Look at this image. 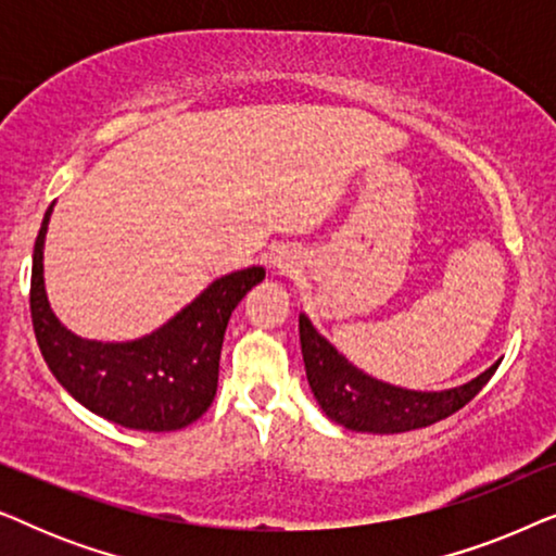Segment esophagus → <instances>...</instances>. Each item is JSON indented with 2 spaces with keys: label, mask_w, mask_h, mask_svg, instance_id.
I'll return each instance as SVG.
<instances>
[{
  "label": "esophagus",
  "mask_w": 556,
  "mask_h": 556,
  "mask_svg": "<svg viewBox=\"0 0 556 556\" xmlns=\"http://www.w3.org/2000/svg\"><path fill=\"white\" fill-rule=\"evenodd\" d=\"M270 268L280 273V276H291V273L299 270V255L288 248H278L276 253L270 255Z\"/></svg>",
  "instance_id": "obj_1"
}]
</instances>
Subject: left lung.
Returning a JSON list of instances; mask_svg holds the SVG:
<instances>
[{"mask_svg":"<svg viewBox=\"0 0 556 556\" xmlns=\"http://www.w3.org/2000/svg\"><path fill=\"white\" fill-rule=\"evenodd\" d=\"M299 333L306 377L318 407L341 428L371 435H392L445 420L483 390L501 364V359L493 362L476 379L451 390H405L354 367L329 339L316 331L306 314L299 316Z\"/></svg>","mask_w":556,"mask_h":556,"instance_id":"8db88e82","label":"left lung"}]
</instances>
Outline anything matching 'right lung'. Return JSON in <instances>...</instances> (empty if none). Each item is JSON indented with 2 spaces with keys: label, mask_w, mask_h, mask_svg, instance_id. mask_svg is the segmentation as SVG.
<instances>
[{
  "label": "right lung",
  "mask_w": 556,
  "mask_h": 556,
  "mask_svg": "<svg viewBox=\"0 0 556 556\" xmlns=\"http://www.w3.org/2000/svg\"><path fill=\"white\" fill-rule=\"evenodd\" d=\"M55 202L45 212L33 255L29 311L37 344L71 397L128 430H181L207 413L217 394L227 321L265 268L227 273L147 337L98 341L60 321L45 291V238Z\"/></svg>",
  "instance_id": "obj_1"
}]
</instances>
